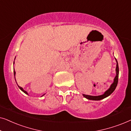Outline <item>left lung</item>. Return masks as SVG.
I'll return each mask as SVG.
<instances>
[{"label": "left lung", "instance_id": "obj_1", "mask_svg": "<svg viewBox=\"0 0 131 131\" xmlns=\"http://www.w3.org/2000/svg\"><path fill=\"white\" fill-rule=\"evenodd\" d=\"M116 62H117V64H116V77L114 79V82L112 85H111L110 88H109L108 90H107L105 92H104V94L103 95H98V96H92V95H85V94H83V96L84 97L87 98L88 100H95V101H98V100H103L104 98L107 97L108 96L112 94L113 92H114V91L115 90L116 86L117 85V83H118V77H119V66H118V62L117 60L116 59Z\"/></svg>", "mask_w": 131, "mask_h": 131}]
</instances>
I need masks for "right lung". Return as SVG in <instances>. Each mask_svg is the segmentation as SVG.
I'll list each match as a JSON object with an SVG mask.
<instances>
[{"mask_svg":"<svg viewBox=\"0 0 131 131\" xmlns=\"http://www.w3.org/2000/svg\"><path fill=\"white\" fill-rule=\"evenodd\" d=\"M15 73H15V71H14V76H15ZM16 83H17V82H16ZM17 85H18V84H17ZM18 87H19V89H21V91H22L23 92H24V93H25V94H27V95H28V93H27V92H26V91H24V89H23V88H21V86H18ZM45 95V94H43V95H42V96H43V95Z\"/></svg>","mask_w":131,"mask_h":131,"instance_id":"obj_1","label":"right lung"}]
</instances>
